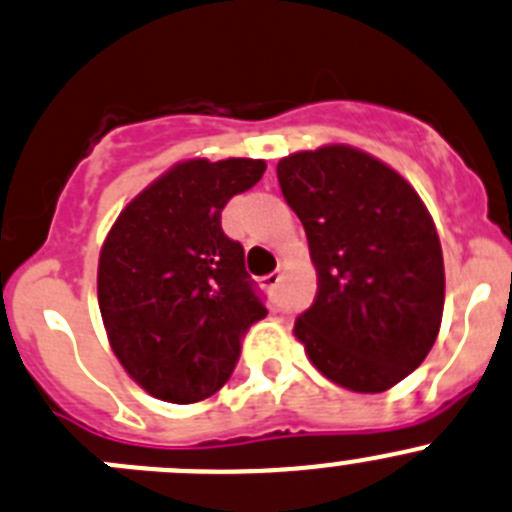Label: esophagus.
<instances>
[{"label":"esophagus","mask_w":512,"mask_h":512,"mask_svg":"<svg viewBox=\"0 0 512 512\" xmlns=\"http://www.w3.org/2000/svg\"><path fill=\"white\" fill-rule=\"evenodd\" d=\"M280 272H270V275H265L262 277V285L267 287V290H275L277 285H280Z\"/></svg>","instance_id":"34e87169"}]
</instances>
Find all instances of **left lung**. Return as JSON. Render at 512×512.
Here are the masks:
<instances>
[{
    "instance_id": "obj_1",
    "label": "left lung",
    "mask_w": 512,
    "mask_h": 512,
    "mask_svg": "<svg viewBox=\"0 0 512 512\" xmlns=\"http://www.w3.org/2000/svg\"><path fill=\"white\" fill-rule=\"evenodd\" d=\"M305 227L317 295L292 335L312 365L352 393H382L428 357L445 305L443 247L400 172L350 145L277 162Z\"/></svg>"
}]
</instances>
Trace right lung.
Returning a JSON list of instances; mask_svg holds the SVG:
<instances>
[{
	"label": "right lung",
	"mask_w": 512,
	"mask_h": 512,
	"mask_svg": "<svg viewBox=\"0 0 512 512\" xmlns=\"http://www.w3.org/2000/svg\"><path fill=\"white\" fill-rule=\"evenodd\" d=\"M265 160L172 165L119 212L99 250L97 300L124 372L152 398L187 405L230 380L240 340L267 315L245 250L222 232L227 202Z\"/></svg>",
	"instance_id": "obj_1"
}]
</instances>
